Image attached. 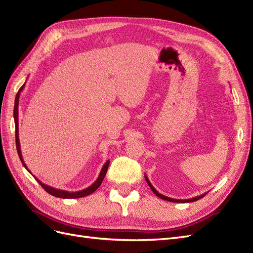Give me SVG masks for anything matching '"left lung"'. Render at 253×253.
I'll list each match as a JSON object with an SVG mask.
<instances>
[{
  "label": "left lung",
  "instance_id": "obj_1",
  "mask_svg": "<svg viewBox=\"0 0 253 253\" xmlns=\"http://www.w3.org/2000/svg\"><path fill=\"white\" fill-rule=\"evenodd\" d=\"M144 178H145V180H147V182H148V185H149V187L152 189V191L153 192H154L155 194H156V196H158V197H160L162 198V200H165V201H168V202H172V203H192V202H196V201H198V200H201L202 197H204L207 193H204V194H202V195H200V196H196V197H193V198H189V200H175V198H170V197H167V196H165V195H163V194H160L158 191L152 186V183L150 182V180H149V178H148V176L144 174Z\"/></svg>",
  "mask_w": 253,
  "mask_h": 253
}]
</instances>
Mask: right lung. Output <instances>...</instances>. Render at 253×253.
Listing matches in <instances>:
<instances>
[{
    "instance_id": "obj_1",
    "label": "right lung",
    "mask_w": 253,
    "mask_h": 253,
    "mask_svg": "<svg viewBox=\"0 0 253 253\" xmlns=\"http://www.w3.org/2000/svg\"><path fill=\"white\" fill-rule=\"evenodd\" d=\"M25 86V83L23 84L22 87L19 89L18 94L16 96V100H14V109H13V118H14V125H16V145H17V151H18V154H19V157L21 159V162L23 164V166L25 167V169L32 174V172L29 171L28 168L26 167L25 163H24V159H23L22 157V152H21V147H20V139H19V111H18V106H19V98H20V94L21 91L23 90V88H24ZM109 165H110V160H108L104 164V166L102 167V169L100 171V174H99L98 178L96 179V181L93 183V185H90L89 187L83 189V190H80V191H76V192H68V191H65V190H61V189H56L53 187H50L48 185H46V183H43L39 178H37L35 175H33L34 177L36 178V180L40 183V185L42 186V188L46 191L47 193H49L50 195L52 196H56V197H60V198H80V197H84V196H87L89 194H91L93 192H95V191L100 187V185L103 181V178L105 177V174H106V171H108V168H109Z\"/></svg>"
}]
</instances>
